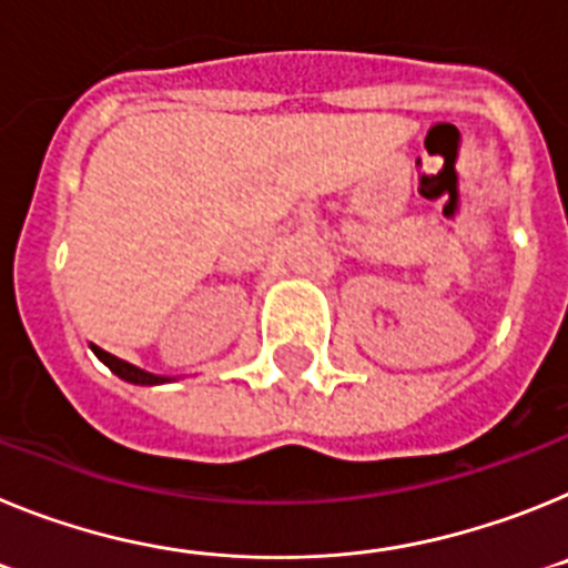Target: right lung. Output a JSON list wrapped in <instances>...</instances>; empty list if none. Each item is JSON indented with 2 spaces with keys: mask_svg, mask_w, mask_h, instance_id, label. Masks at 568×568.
<instances>
[{
  "mask_svg": "<svg viewBox=\"0 0 568 568\" xmlns=\"http://www.w3.org/2000/svg\"><path fill=\"white\" fill-rule=\"evenodd\" d=\"M90 349H93V355H97L99 361H102L104 366H108L110 373L119 375L122 381H128V384H139V386H155V384H168V381H173L170 375H153L148 373V369H139V366L128 364V361L115 358V355L104 353L102 346L90 344Z\"/></svg>",
  "mask_w": 568,
  "mask_h": 568,
  "instance_id": "1",
  "label": "right lung"
}]
</instances>
